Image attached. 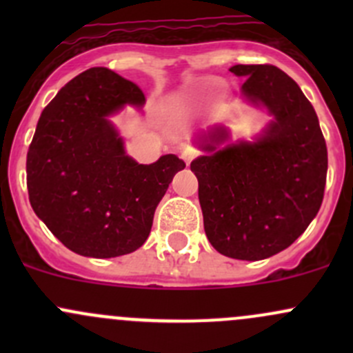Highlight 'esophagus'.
<instances>
[{
	"label": "esophagus",
	"instance_id": "obj_1",
	"mask_svg": "<svg viewBox=\"0 0 353 353\" xmlns=\"http://www.w3.org/2000/svg\"><path fill=\"white\" fill-rule=\"evenodd\" d=\"M181 157H183L184 162L191 163V162H193L194 157H196V150H193V148H186V150H184L183 154H181Z\"/></svg>",
	"mask_w": 353,
	"mask_h": 353
}]
</instances>
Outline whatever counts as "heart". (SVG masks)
I'll list each match as a JSON object with an SVG mask.
<instances>
[{
    "label": "heart",
    "instance_id": "b5f03b06",
    "mask_svg": "<svg viewBox=\"0 0 353 353\" xmlns=\"http://www.w3.org/2000/svg\"><path fill=\"white\" fill-rule=\"evenodd\" d=\"M179 105H184V102H179Z\"/></svg>",
    "mask_w": 353,
    "mask_h": 353
}]
</instances>
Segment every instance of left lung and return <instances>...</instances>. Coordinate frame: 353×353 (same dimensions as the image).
<instances>
[{
  "label": "left lung",
  "mask_w": 353,
  "mask_h": 353,
  "mask_svg": "<svg viewBox=\"0 0 353 353\" xmlns=\"http://www.w3.org/2000/svg\"><path fill=\"white\" fill-rule=\"evenodd\" d=\"M243 95L275 119L254 143L227 145L223 128L201 134L208 152L191 162L208 241L223 256L258 261L283 251L318 215L328 150L316 110L299 85L272 65H236Z\"/></svg>",
  "instance_id": "left-lung-1"
}]
</instances>
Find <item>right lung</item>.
Instances as JSON below:
<instances>
[{"mask_svg": "<svg viewBox=\"0 0 353 353\" xmlns=\"http://www.w3.org/2000/svg\"><path fill=\"white\" fill-rule=\"evenodd\" d=\"M126 104H145L141 88L108 68H90L46 105L28 147L32 208L77 254L116 258L141 248L157 205L186 167L172 154L150 165L126 155L108 119Z\"/></svg>", "mask_w": 353, "mask_h": 353, "instance_id": "1", "label": "right lung"}]
</instances>
